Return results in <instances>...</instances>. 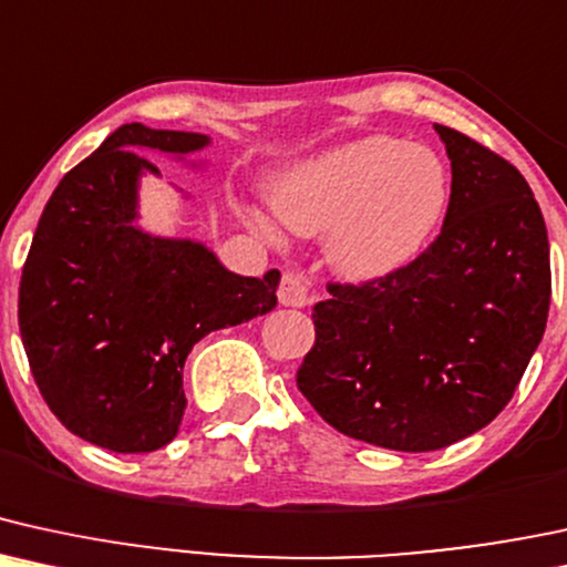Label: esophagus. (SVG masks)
I'll return each instance as SVG.
<instances>
[{"label": "esophagus", "instance_id": "obj_1", "mask_svg": "<svg viewBox=\"0 0 567 567\" xmlns=\"http://www.w3.org/2000/svg\"><path fill=\"white\" fill-rule=\"evenodd\" d=\"M278 299L286 308H305V305H310V284L299 272H284L281 286H278Z\"/></svg>", "mask_w": 567, "mask_h": 567}]
</instances>
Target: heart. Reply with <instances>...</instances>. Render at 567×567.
Here are the masks:
<instances>
[{
  "mask_svg": "<svg viewBox=\"0 0 567 567\" xmlns=\"http://www.w3.org/2000/svg\"><path fill=\"white\" fill-rule=\"evenodd\" d=\"M270 204L299 236L326 233L337 276L384 281L430 249L451 204V172L430 145L369 135L291 164L270 183ZM249 219L272 236L262 217Z\"/></svg>",
  "mask_w": 567,
  "mask_h": 567,
  "instance_id": "heart-1",
  "label": "heart"
}]
</instances>
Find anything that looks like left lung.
Here are the masks:
<instances>
[{
  "instance_id": "obj_1",
  "label": "left lung",
  "mask_w": 567,
  "mask_h": 567,
  "mask_svg": "<svg viewBox=\"0 0 567 567\" xmlns=\"http://www.w3.org/2000/svg\"><path fill=\"white\" fill-rule=\"evenodd\" d=\"M451 158V204L409 270L329 286L297 384L331 427L422 454L475 435L509 403L547 329L544 215L502 156L435 124Z\"/></svg>"
}]
</instances>
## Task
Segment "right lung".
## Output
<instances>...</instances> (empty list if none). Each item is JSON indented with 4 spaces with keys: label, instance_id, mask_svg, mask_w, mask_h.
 Listing matches in <instances>:
<instances>
[{
    "label": "right lung",
    "instance_id": "obj_1",
    "mask_svg": "<svg viewBox=\"0 0 567 567\" xmlns=\"http://www.w3.org/2000/svg\"><path fill=\"white\" fill-rule=\"evenodd\" d=\"M209 145L202 132L118 126L60 179L23 265L18 323L37 388L65 430L116 454L175 441L193 344L278 302V270L238 276L204 241L140 225V183L162 177L143 153L206 169L190 156Z\"/></svg>",
    "mask_w": 567,
    "mask_h": 567
}]
</instances>
